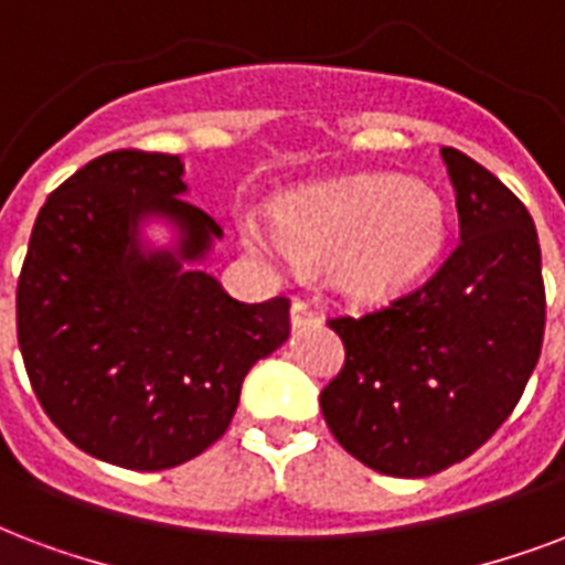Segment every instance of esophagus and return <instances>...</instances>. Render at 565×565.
I'll return each instance as SVG.
<instances>
[{
	"instance_id": "34e87169",
	"label": "esophagus",
	"mask_w": 565,
	"mask_h": 565,
	"mask_svg": "<svg viewBox=\"0 0 565 565\" xmlns=\"http://www.w3.org/2000/svg\"><path fill=\"white\" fill-rule=\"evenodd\" d=\"M309 324H318V312L309 303H303V300H295L291 303V328L300 330L309 328Z\"/></svg>"
}]
</instances>
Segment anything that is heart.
Listing matches in <instances>:
<instances>
[{
	"label": "heart",
	"mask_w": 565,
	"mask_h": 565,
	"mask_svg": "<svg viewBox=\"0 0 565 565\" xmlns=\"http://www.w3.org/2000/svg\"><path fill=\"white\" fill-rule=\"evenodd\" d=\"M447 241V211L431 190L393 181L333 190L288 207L282 226L249 220L253 253L282 270L333 265L351 300H384L426 270Z\"/></svg>",
	"instance_id": "b5f03b06"
}]
</instances>
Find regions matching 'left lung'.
<instances>
[{
    "label": "left lung",
    "mask_w": 565,
    "mask_h": 565,
    "mask_svg": "<svg viewBox=\"0 0 565 565\" xmlns=\"http://www.w3.org/2000/svg\"><path fill=\"white\" fill-rule=\"evenodd\" d=\"M459 207V247L390 307L330 318L345 366L321 390L333 438L387 477L465 461L503 426L536 369L545 286L527 207L489 169L440 148Z\"/></svg>",
    "instance_id": "left-lung-1"
}]
</instances>
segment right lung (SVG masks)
Listing matches in <instances>:
<instances>
[{"instance_id":"1","label":"right lung","mask_w":565,"mask_h":565,"mask_svg":"<svg viewBox=\"0 0 565 565\" xmlns=\"http://www.w3.org/2000/svg\"><path fill=\"white\" fill-rule=\"evenodd\" d=\"M184 193L178 154L95 157L44 202L17 282V342L41 408L118 468L205 452L249 369L288 339L286 298L244 303L199 267L223 228ZM148 222L173 228L172 248L147 244Z\"/></svg>"}]
</instances>
